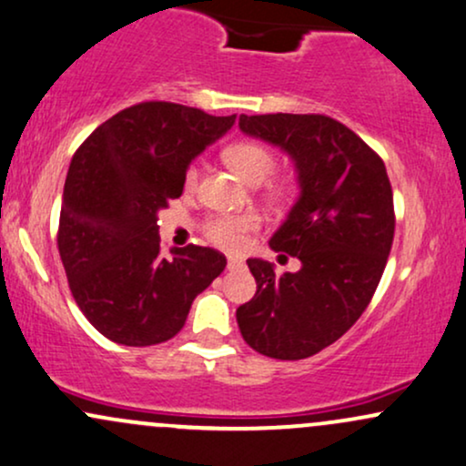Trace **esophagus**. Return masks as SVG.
<instances>
[{
    "label": "esophagus",
    "instance_id": "34e87169",
    "mask_svg": "<svg viewBox=\"0 0 466 466\" xmlns=\"http://www.w3.org/2000/svg\"><path fill=\"white\" fill-rule=\"evenodd\" d=\"M227 268H228V270H239V268H244V259H242V257H238V255H228Z\"/></svg>",
    "mask_w": 466,
    "mask_h": 466
}]
</instances>
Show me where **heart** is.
<instances>
[{"label":"heart","mask_w":466,"mask_h":466,"mask_svg":"<svg viewBox=\"0 0 466 466\" xmlns=\"http://www.w3.org/2000/svg\"><path fill=\"white\" fill-rule=\"evenodd\" d=\"M224 158L233 172L250 185L266 180L275 169V155L255 141H239V144L228 146L224 150ZM196 180H198V166H189L185 172V187L194 189ZM253 228H257L255 216H220L209 222L207 235L213 244L222 248H238L244 242V235Z\"/></svg>","instance_id":"obj_1"}]
</instances>
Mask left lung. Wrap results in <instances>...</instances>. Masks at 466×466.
Masks as SVG:
<instances>
[{"label": "left lung", "mask_w": 466, "mask_h": 466, "mask_svg": "<svg viewBox=\"0 0 466 466\" xmlns=\"http://www.w3.org/2000/svg\"><path fill=\"white\" fill-rule=\"evenodd\" d=\"M239 130L279 147L297 172L299 196L270 238L297 257V272L248 259L257 292L239 305L248 347L303 360L344 336L373 299L395 238L386 166L353 130L325 115H239Z\"/></svg>", "instance_id": "obj_1"}]
</instances>
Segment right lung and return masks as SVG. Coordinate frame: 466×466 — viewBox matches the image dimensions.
I'll list each match as a JSON object with an SVG mask.
<instances>
[{
  "label": "right lung",
  "instance_id": "right-lung-1",
  "mask_svg": "<svg viewBox=\"0 0 466 466\" xmlns=\"http://www.w3.org/2000/svg\"><path fill=\"white\" fill-rule=\"evenodd\" d=\"M235 124L172 102H141L97 126L65 180L58 253L71 294L108 340L150 347L183 329L189 308L227 266L207 246L161 257L158 211L185 172Z\"/></svg>",
  "mask_w": 466,
  "mask_h": 466
}]
</instances>
